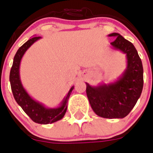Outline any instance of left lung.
Instances as JSON below:
<instances>
[{"instance_id":"obj_1","label":"left lung","mask_w":153,"mask_h":153,"mask_svg":"<svg viewBox=\"0 0 153 153\" xmlns=\"http://www.w3.org/2000/svg\"><path fill=\"white\" fill-rule=\"evenodd\" d=\"M111 45L127 56V68L113 83L92 87L86 83V93L91 106L99 116L105 118H123L136 105L143 87L142 61L134 44L118 33Z\"/></svg>"}]
</instances>
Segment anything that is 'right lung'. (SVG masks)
I'll list each match as a JSON object with an SVG mask.
<instances>
[{
    "label": "right lung",
    "instance_id": "obj_1",
    "mask_svg": "<svg viewBox=\"0 0 153 153\" xmlns=\"http://www.w3.org/2000/svg\"><path fill=\"white\" fill-rule=\"evenodd\" d=\"M41 37L35 36L19 48L16 53L13 62L12 68L10 73L11 90L13 94L14 99L17 103L22 107L24 112L30 117L33 122L42 125L51 124L62 119L67 110V102L72 93L74 87L70 88L66 97L61 102V105L57 108L50 109L47 108L40 102L33 100L28 94L20 81L19 77V65L21 59L25 51L30 48L36 41L39 40Z\"/></svg>",
    "mask_w": 153,
    "mask_h": 153
}]
</instances>
